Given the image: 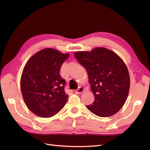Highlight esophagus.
Segmentation results:
<instances>
[{
	"mask_svg": "<svg viewBox=\"0 0 150 150\" xmlns=\"http://www.w3.org/2000/svg\"><path fill=\"white\" fill-rule=\"evenodd\" d=\"M84 89L83 87H79V88H78V89H76L75 91V93L77 94H80L84 91Z\"/></svg>",
	"mask_w": 150,
	"mask_h": 150,
	"instance_id": "1",
	"label": "esophagus"
}]
</instances>
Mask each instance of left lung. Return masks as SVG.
Listing matches in <instances>:
<instances>
[{"label": "left lung", "mask_w": 150, "mask_h": 150, "mask_svg": "<svg viewBox=\"0 0 150 150\" xmlns=\"http://www.w3.org/2000/svg\"><path fill=\"white\" fill-rule=\"evenodd\" d=\"M74 56L87 71L94 101L86 106L99 117L114 115L128 97L130 79L125 62L116 53L104 47L79 51Z\"/></svg>", "instance_id": "left-lung-1"}]
</instances>
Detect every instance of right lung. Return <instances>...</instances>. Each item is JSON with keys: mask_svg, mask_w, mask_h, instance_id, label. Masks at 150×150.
<instances>
[{"mask_svg": "<svg viewBox=\"0 0 150 150\" xmlns=\"http://www.w3.org/2000/svg\"><path fill=\"white\" fill-rule=\"evenodd\" d=\"M69 56V54L46 48L27 62L21 76V89L27 107L35 115L52 117L65 106L68 96L60 69Z\"/></svg>", "mask_w": 150, "mask_h": 150, "instance_id": "add662e5", "label": "right lung"}]
</instances>
